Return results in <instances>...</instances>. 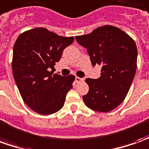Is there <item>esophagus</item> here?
I'll use <instances>...</instances> for the list:
<instances>
[{"label":"esophagus","mask_w":149,"mask_h":149,"mask_svg":"<svg viewBox=\"0 0 149 149\" xmlns=\"http://www.w3.org/2000/svg\"><path fill=\"white\" fill-rule=\"evenodd\" d=\"M83 81H84L83 78H81V77H76V82H81Z\"/></svg>","instance_id":"1"}]
</instances>
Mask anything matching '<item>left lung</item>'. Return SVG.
<instances>
[{
    "label": "left lung",
    "instance_id": "left-lung-1",
    "mask_svg": "<svg viewBox=\"0 0 149 149\" xmlns=\"http://www.w3.org/2000/svg\"><path fill=\"white\" fill-rule=\"evenodd\" d=\"M87 49L92 64L102 67L98 79H86L89 92L82 96L89 109L108 113L123 102L130 90L137 68L134 40L120 28L104 25L91 33L76 36Z\"/></svg>",
    "mask_w": 149,
    "mask_h": 149
}]
</instances>
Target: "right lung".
I'll return each instance as SVG.
<instances>
[{
  "instance_id": "1",
  "label": "right lung",
  "mask_w": 149,
  "mask_h": 149,
  "mask_svg": "<svg viewBox=\"0 0 149 149\" xmlns=\"http://www.w3.org/2000/svg\"><path fill=\"white\" fill-rule=\"evenodd\" d=\"M73 40V36H58L44 28L18 36L13 49L14 78L24 103L34 112L49 115L63 107L75 77L53 73L63 50Z\"/></svg>"
}]
</instances>
